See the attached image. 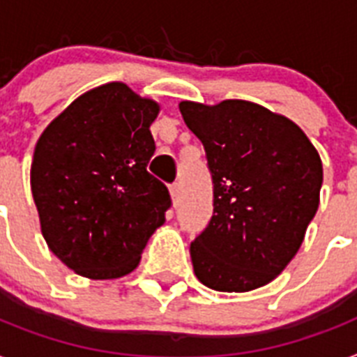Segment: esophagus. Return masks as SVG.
Segmentation results:
<instances>
[{"instance_id": "1", "label": "esophagus", "mask_w": 357, "mask_h": 357, "mask_svg": "<svg viewBox=\"0 0 357 357\" xmlns=\"http://www.w3.org/2000/svg\"><path fill=\"white\" fill-rule=\"evenodd\" d=\"M170 194H172L174 205H178L179 204V198H181V187H179V183H172V185H170Z\"/></svg>"}]
</instances>
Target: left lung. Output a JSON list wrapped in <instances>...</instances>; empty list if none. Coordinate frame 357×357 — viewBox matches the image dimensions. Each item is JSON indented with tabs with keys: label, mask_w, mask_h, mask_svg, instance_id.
<instances>
[{
	"label": "left lung",
	"mask_w": 357,
	"mask_h": 357,
	"mask_svg": "<svg viewBox=\"0 0 357 357\" xmlns=\"http://www.w3.org/2000/svg\"><path fill=\"white\" fill-rule=\"evenodd\" d=\"M213 178V218L190 242L194 273L218 291L271 282L319 207L323 165L303 130L248 100L179 104Z\"/></svg>",
	"instance_id": "8db88e82"
}]
</instances>
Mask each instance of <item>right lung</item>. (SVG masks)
Returning <instances> with one entry per match:
<instances>
[{"label":"right lung","instance_id":"right-lung-1","mask_svg":"<svg viewBox=\"0 0 357 357\" xmlns=\"http://www.w3.org/2000/svg\"><path fill=\"white\" fill-rule=\"evenodd\" d=\"M158 112L153 100L112 82L78 97L38 139L31 188L42 234L82 277L133 271L172 205L167 185L146 170Z\"/></svg>","mask_w":357,"mask_h":357}]
</instances>
